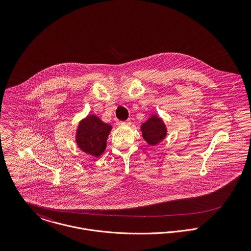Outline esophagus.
Segmentation results:
<instances>
[{"label": "esophagus", "mask_w": 251, "mask_h": 251, "mask_svg": "<svg viewBox=\"0 0 251 251\" xmlns=\"http://www.w3.org/2000/svg\"><path fill=\"white\" fill-rule=\"evenodd\" d=\"M120 124H121V126H130V125H131V122H130V120H126V121L121 122Z\"/></svg>", "instance_id": "esophagus-1"}]
</instances>
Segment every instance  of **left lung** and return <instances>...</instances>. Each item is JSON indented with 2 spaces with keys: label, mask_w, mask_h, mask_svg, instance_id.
Returning a JSON list of instances; mask_svg holds the SVG:
<instances>
[{
  "label": "left lung",
  "mask_w": 251,
  "mask_h": 251,
  "mask_svg": "<svg viewBox=\"0 0 251 251\" xmlns=\"http://www.w3.org/2000/svg\"><path fill=\"white\" fill-rule=\"evenodd\" d=\"M145 140L151 145H155L162 141L166 135V127L162 121L156 117L152 116L141 126Z\"/></svg>",
  "instance_id": "8db88e82"
}]
</instances>
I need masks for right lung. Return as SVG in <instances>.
I'll return each instance as SVG.
<instances>
[{"mask_svg":"<svg viewBox=\"0 0 251 251\" xmlns=\"http://www.w3.org/2000/svg\"><path fill=\"white\" fill-rule=\"evenodd\" d=\"M111 126L101 122L95 115L83 120L77 129L76 141L79 148L90 154L100 156L106 149Z\"/></svg>","mask_w":251,"mask_h":251,"instance_id":"right-lung-1","label":"right lung"}]
</instances>
